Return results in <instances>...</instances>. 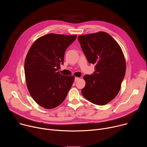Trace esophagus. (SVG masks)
Instances as JSON below:
<instances>
[{
    "label": "esophagus",
    "instance_id": "1",
    "mask_svg": "<svg viewBox=\"0 0 147 147\" xmlns=\"http://www.w3.org/2000/svg\"><path fill=\"white\" fill-rule=\"evenodd\" d=\"M80 78V77H76V78H75V81H78V80Z\"/></svg>",
    "mask_w": 147,
    "mask_h": 147
}]
</instances>
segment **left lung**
<instances>
[{
  "label": "left lung",
  "mask_w": 147,
  "mask_h": 147,
  "mask_svg": "<svg viewBox=\"0 0 147 147\" xmlns=\"http://www.w3.org/2000/svg\"><path fill=\"white\" fill-rule=\"evenodd\" d=\"M82 50L95 72L83 78L81 93L90 102L105 105L118 94L125 73V60L117 42L107 32L100 31L78 36Z\"/></svg>",
  "instance_id": "1"
}]
</instances>
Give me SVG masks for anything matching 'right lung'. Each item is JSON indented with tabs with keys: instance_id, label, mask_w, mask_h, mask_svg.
I'll list each match as a JSON object with an SVG mask.
<instances>
[{
	"instance_id": "right-lung-1",
	"label": "right lung",
	"mask_w": 147,
	"mask_h": 147,
	"mask_svg": "<svg viewBox=\"0 0 147 147\" xmlns=\"http://www.w3.org/2000/svg\"><path fill=\"white\" fill-rule=\"evenodd\" d=\"M76 35L48 34L35 40L24 62L28 90L40 107L51 109L65 99L75 77L63 76L57 70L63 64L66 49Z\"/></svg>"
}]
</instances>
